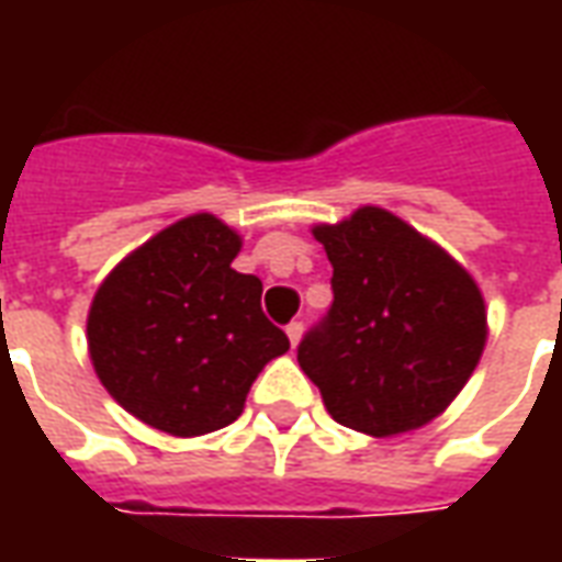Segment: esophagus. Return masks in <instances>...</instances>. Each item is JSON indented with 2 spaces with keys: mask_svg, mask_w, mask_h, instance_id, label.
I'll list each match as a JSON object with an SVG mask.
<instances>
[{
  "mask_svg": "<svg viewBox=\"0 0 562 562\" xmlns=\"http://www.w3.org/2000/svg\"><path fill=\"white\" fill-rule=\"evenodd\" d=\"M285 334H289V342H292V349L301 342V337H304V325L301 322H289L285 325Z\"/></svg>",
  "mask_w": 562,
  "mask_h": 562,
  "instance_id": "esophagus-1",
  "label": "esophagus"
}]
</instances>
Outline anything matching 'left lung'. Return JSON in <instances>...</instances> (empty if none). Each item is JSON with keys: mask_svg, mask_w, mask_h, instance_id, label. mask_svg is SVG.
<instances>
[{"mask_svg": "<svg viewBox=\"0 0 562 562\" xmlns=\"http://www.w3.org/2000/svg\"><path fill=\"white\" fill-rule=\"evenodd\" d=\"M334 304L297 346V364L334 422L397 436L446 413L479 364L487 313L442 246L382 207L316 225Z\"/></svg>", "mask_w": 562, "mask_h": 562, "instance_id": "1", "label": "left lung"}]
</instances>
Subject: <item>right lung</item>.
<instances>
[{
  "mask_svg": "<svg viewBox=\"0 0 562 562\" xmlns=\"http://www.w3.org/2000/svg\"><path fill=\"white\" fill-rule=\"evenodd\" d=\"M240 234L213 213L161 228L92 297L95 376L126 413L171 436L213 434L289 337L261 313V280L237 273Z\"/></svg>",
  "mask_w": 562,
  "mask_h": 562,
  "instance_id": "add662e5",
  "label": "right lung"
}]
</instances>
